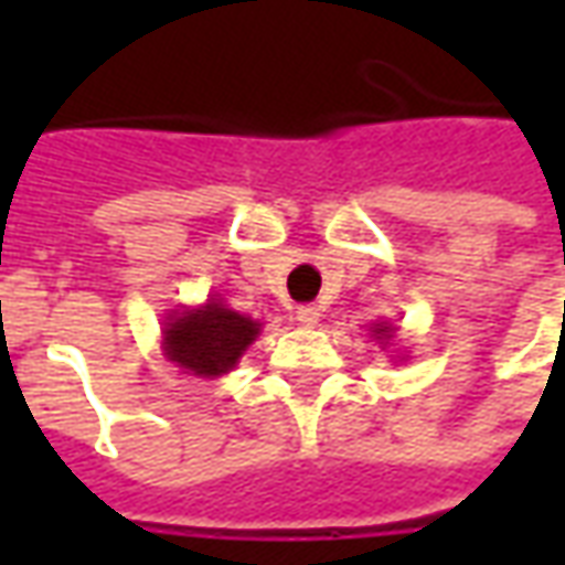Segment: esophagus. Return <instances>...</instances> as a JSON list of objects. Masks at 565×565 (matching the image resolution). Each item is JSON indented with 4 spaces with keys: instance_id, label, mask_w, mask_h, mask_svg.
I'll list each match as a JSON object with an SVG mask.
<instances>
[{
    "instance_id": "obj_1",
    "label": "esophagus",
    "mask_w": 565,
    "mask_h": 565,
    "mask_svg": "<svg viewBox=\"0 0 565 565\" xmlns=\"http://www.w3.org/2000/svg\"><path fill=\"white\" fill-rule=\"evenodd\" d=\"M296 320H299L302 327H318L320 308L318 306H299L296 308Z\"/></svg>"
}]
</instances>
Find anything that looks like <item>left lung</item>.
<instances>
[{"instance_id":"8db88e82","label":"left lung","mask_w":565,"mask_h":565,"mask_svg":"<svg viewBox=\"0 0 565 565\" xmlns=\"http://www.w3.org/2000/svg\"><path fill=\"white\" fill-rule=\"evenodd\" d=\"M372 335H375V339H381V342H391L393 327L391 323H375V327H372Z\"/></svg>"}]
</instances>
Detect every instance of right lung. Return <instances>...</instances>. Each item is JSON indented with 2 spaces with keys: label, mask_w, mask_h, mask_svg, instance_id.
Segmentation results:
<instances>
[{
  "label": "right lung",
  "mask_w": 565,
  "mask_h": 565,
  "mask_svg": "<svg viewBox=\"0 0 565 565\" xmlns=\"http://www.w3.org/2000/svg\"><path fill=\"white\" fill-rule=\"evenodd\" d=\"M259 335L257 320L209 299L202 308H184L169 315L162 348L166 356L196 379L226 375Z\"/></svg>",
  "instance_id": "obj_1"
}]
</instances>
